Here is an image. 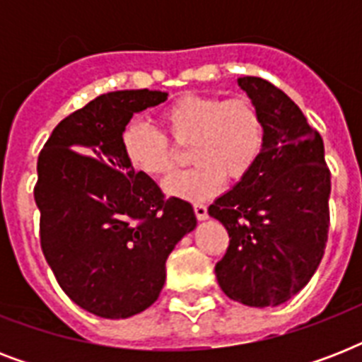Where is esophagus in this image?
Instances as JSON below:
<instances>
[{"label": "esophagus", "instance_id": "obj_1", "mask_svg": "<svg viewBox=\"0 0 362 362\" xmlns=\"http://www.w3.org/2000/svg\"><path fill=\"white\" fill-rule=\"evenodd\" d=\"M193 210H195V216H197L199 221H204L206 218H209V210H206V206L201 203L193 204Z\"/></svg>", "mask_w": 362, "mask_h": 362}]
</instances>
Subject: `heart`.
I'll use <instances>...</instances> for the list:
<instances>
[{"instance_id":"b5f03b06","label":"heart","mask_w":362,"mask_h":362,"mask_svg":"<svg viewBox=\"0 0 362 362\" xmlns=\"http://www.w3.org/2000/svg\"><path fill=\"white\" fill-rule=\"evenodd\" d=\"M170 139L189 146V170L170 176L165 192L186 201H206L226 182L240 180L263 152L264 125L255 105L247 99L218 95H184L161 112ZM122 150L141 175L161 178L175 169L169 141L144 122H131L122 133Z\"/></svg>"}]
</instances>
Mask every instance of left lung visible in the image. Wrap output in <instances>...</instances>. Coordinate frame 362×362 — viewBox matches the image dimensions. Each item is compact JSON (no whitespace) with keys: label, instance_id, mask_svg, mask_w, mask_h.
Segmentation results:
<instances>
[{"label":"left lung","instance_id":"1","mask_svg":"<svg viewBox=\"0 0 362 362\" xmlns=\"http://www.w3.org/2000/svg\"><path fill=\"white\" fill-rule=\"evenodd\" d=\"M237 82L261 115L264 144L253 169L209 206L229 233L216 278L233 300L267 308L295 297L320 267L331 173L323 139L286 93L257 76Z\"/></svg>","mask_w":362,"mask_h":362}]
</instances>
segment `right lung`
Masks as SVG:
<instances>
[{
	"mask_svg": "<svg viewBox=\"0 0 362 362\" xmlns=\"http://www.w3.org/2000/svg\"><path fill=\"white\" fill-rule=\"evenodd\" d=\"M167 95L103 93L59 122L37 159L45 259L67 297L105 320H125L158 300L169 253L197 226L192 204L165 199L122 150L133 115Z\"/></svg>",
	"mask_w": 362,
	"mask_h": 362,
	"instance_id": "add662e5",
	"label": "right lung"
}]
</instances>
